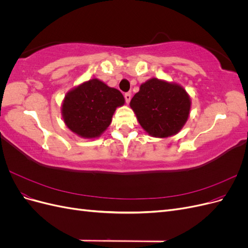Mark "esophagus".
<instances>
[{
  "mask_svg": "<svg viewBox=\"0 0 248 248\" xmlns=\"http://www.w3.org/2000/svg\"><path fill=\"white\" fill-rule=\"evenodd\" d=\"M124 98H125V101L127 102V103H129L130 102V100H131V93H125L124 94Z\"/></svg>",
  "mask_w": 248,
  "mask_h": 248,
  "instance_id": "34e87169",
  "label": "esophagus"
}]
</instances>
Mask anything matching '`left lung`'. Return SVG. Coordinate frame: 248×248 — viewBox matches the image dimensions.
Here are the masks:
<instances>
[{
  "label": "left lung",
  "instance_id": "8db88e82",
  "mask_svg": "<svg viewBox=\"0 0 248 248\" xmlns=\"http://www.w3.org/2000/svg\"><path fill=\"white\" fill-rule=\"evenodd\" d=\"M130 107L150 136L168 138L181 130L190 110V99L176 84L151 78L132 97Z\"/></svg>",
  "mask_w": 248,
  "mask_h": 248
}]
</instances>
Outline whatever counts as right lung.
Segmentation results:
<instances>
[{
	"mask_svg": "<svg viewBox=\"0 0 248 248\" xmlns=\"http://www.w3.org/2000/svg\"><path fill=\"white\" fill-rule=\"evenodd\" d=\"M125 102L122 93L97 78L67 93L62 106L64 122L81 138L99 137L111 122L116 108Z\"/></svg>",
	"mask_w": 248,
	"mask_h": 248,
	"instance_id": "obj_1",
	"label": "right lung"
}]
</instances>
